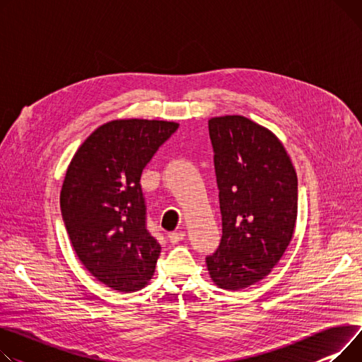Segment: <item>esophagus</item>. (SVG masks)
<instances>
[{"mask_svg": "<svg viewBox=\"0 0 362 362\" xmlns=\"http://www.w3.org/2000/svg\"><path fill=\"white\" fill-rule=\"evenodd\" d=\"M185 231H182V230H179V231H173V233H170L168 234V242L170 243H173V245H176V243H179V242H182V240L185 238Z\"/></svg>", "mask_w": 362, "mask_h": 362, "instance_id": "1", "label": "esophagus"}]
</instances>
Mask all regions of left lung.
Segmentation results:
<instances>
[{
    "instance_id": "8db88e82",
    "label": "left lung",
    "mask_w": 362,
    "mask_h": 362,
    "mask_svg": "<svg viewBox=\"0 0 362 362\" xmlns=\"http://www.w3.org/2000/svg\"><path fill=\"white\" fill-rule=\"evenodd\" d=\"M220 189L223 237L206 257L211 279L228 291L268 276L291 243L298 211L293 161L278 136L240 115L208 120Z\"/></svg>"
}]
</instances>
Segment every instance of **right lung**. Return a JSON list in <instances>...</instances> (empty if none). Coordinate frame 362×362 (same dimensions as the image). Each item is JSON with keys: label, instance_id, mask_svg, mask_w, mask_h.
Wrapping results in <instances>:
<instances>
[{"label": "right lung", "instance_id": "obj_1", "mask_svg": "<svg viewBox=\"0 0 362 362\" xmlns=\"http://www.w3.org/2000/svg\"><path fill=\"white\" fill-rule=\"evenodd\" d=\"M179 124L115 119L87 136L61 189V212L84 268L119 293L148 285L161 247L148 233L141 173Z\"/></svg>", "mask_w": 362, "mask_h": 362}]
</instances>
